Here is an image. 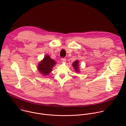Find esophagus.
<instances>
[{"instance_id":"34e87169","label":"esophagus","mask_w":126,"mask_h":126,"mask_svg":"<svg viewBox=\"0 0 126 126\" xmlns=\"http://www.w3.org/2000/svg\"><path fill=\"white\" fill-rule=\"evenodd\" d=\"M61 61L62 62H65L66 61V59L65 58H61Z\"/></svg>"}]
</instances>
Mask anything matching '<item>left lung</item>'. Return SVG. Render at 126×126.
Segmentation results:
<instances>
[{
	"instance_id": "8db88e82",
	"label": "left lung",
	"mask_w": 126,
	"mask_h": 126,
	"mask_svg": "<svg viewBox=\"0 0 126 126\" xmlns=\"http://www.w3.org/2000/svg\"><path fill=\"white\" fill-rule=\"evenodd\" d=\"M78 64H79V61H78V60L74 61L72 64V66H73L74 69H75V71L77 72H79V71Z\"/></svg>"
}]
</instances>
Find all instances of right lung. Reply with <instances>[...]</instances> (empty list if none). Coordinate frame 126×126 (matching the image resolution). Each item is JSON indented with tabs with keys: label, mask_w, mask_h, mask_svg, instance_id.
<instances>
[{
	"label": "right lung",
	"mask_w": 126,
	"mask_h": 126,
	"mask_svg": "<svg viewBox=\"0 0 126 126\" xmlns=\"http://www.w3.org/2000/svg\"><path fill=\"white\" fill-rule=\"evenodd\" d=\"M56 63L54 60L52 59L49 55H46L38 64V69L43 75L47 76L51 72L53 67Z\"/></svg>",
	"instance_id": "obj_1"
}]
</instances>
